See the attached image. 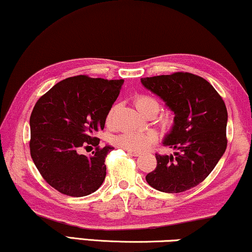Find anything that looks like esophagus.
<instances>
[{
	"label": "esophagus",
	"mask_w": 252,
	"mask_h": 252,
	"mask_svg": "<svg viewBox=\"0 0 252 252\" xmlns=\"http://www.w3.org/2000/svg\"><path fill=\"white\" fill-rule=\"evenodd\" d=\"M127 153H128V155H130V156H133V157H138L141 155L140 152H135V151H129V150H127Z\"/></svg>",
	"instance_id": "esophagus-1"
}]
</instances>
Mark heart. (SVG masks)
I'll return each instance as SVG.
<instances>
[{
  "label": "heart",
  "mask_w": 252,
  "mask_h": 252,
  "mask_svg": "<svg viewBox=\"0 0 252 252\" xmlns=\"http://www.w3.org/2000/svg\"><path fill=\"white\" fill-rule=\"evenodd\" d=\"M134 102L138 111L148 117H153L159 111V102L150 95L141 94V95L135 96ZM112 116H114V109L109 112L107 117L108 124L111 123ZM159 123L162 127H169L173 124V117L169 114H165L160 117ZM155 141L156 134L152 132H125L114 137V143L117 147L135 152L144 150Z\"/></svg>",
  "instance_id": "1"
}]
</instances>
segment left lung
I'll return each instance as SVG.
<instances>
[{
  "instance_id": "1",
  "label": "left lung",
  "mask_w": 252,
  "mask_h": 252,
  "mask_svg": "<svg viewBox=\"0 0 252 252\" xmlns=\"http://www.w3.org/2000/svg\"><path fill=\"white\" fill-rule=\"evenodd\" d=\"M145 89L165 101L174 112V125L163 145L174 155L157 153L156 169L145 176L158 191L181 193L209 175L227 147V110L209 82L189 72L141 78Z\"/></svg>"
}]
</instances>
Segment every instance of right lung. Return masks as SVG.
<instances>
[{"mask_svg": "<svg viewBox=\"0 0 252 252\" xmlns=\"http://www.w3.org/2000/svg\"><path fill=\"white\" fill-rule=\"evenodd\" d=\"M123 84L124 79L74 76L36 102L29 120L32 159L46 183L63 194L85 196L103 183L105 157L112 148H99L93 134L104 128ZM89 145L96 147L92 156L78 152Z\"/></svg>", "mask_w": 252, "mask_h": 252, "instance_id": "right-lung-1", "label": "right lung"}]
</instances>
